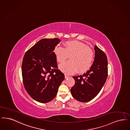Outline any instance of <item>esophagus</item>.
Returning a JSON list of instances; mask_svg holds the SVG:
<instances>
[{
    "mask_svg": "<svg viewBox=\"0 0 130 130\" xmlns=\"http://www.w3.org/2000/svg\"><path fill=\"white\" fill-rule=\"evenodd\" d=\"M69 76L68 75H66V74H65V78H66V79L69 78Z\"/></svg>",
    "mask_w": 130,
    "mask_h": 130,
    "instance_id": "esophagus-1",
    "label": "esophagus"
}]
</instances>
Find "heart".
<instances>
[{
  "instance_id": "b5f03b06",
  "label": "heart",
  "mask_w": 130,
  "mask_h": 130,
  "mask_svg": "<svg viewBox=\"0 0 130 130\" xmlns=\"http://www.w3.org/2000/svg\"><path fill=\"white\" fill-rule=\"evenodd\" d=\"M54 53L57 62H64L69 56L70 60L59 66V69L67 74L86 72L90 67L93 59V52L87 45L78 41H68L64 48L57 47Z\"/></svg>"
}]
</instances>
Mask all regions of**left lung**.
Returning <instances> with one entry per match:
<instances>
[{
  "label": "left lung",
  "mask_w": 130,
  "mask_h": 130,
  "mask_svg": "<svg viewBox=\"0 0 130 130\" xmlns=\"http://www.w3.org/2000/svg\"><path fill=\"white\" fill-rule=\"evenodd\" d=\"M95 59L89 70L83 75L73 76L75 83L71 89L74 99L88 102L94 98L104 86L108 76V61L103 51L95 45Z\"/></svg>",
  "instance_id": "obj_1"
}]
</instances>
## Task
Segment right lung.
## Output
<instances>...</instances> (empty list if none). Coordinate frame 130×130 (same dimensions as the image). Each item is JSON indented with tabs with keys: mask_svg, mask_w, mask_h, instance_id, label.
Instances as JSON below:
<instances>
[{
	"mask_svg": "<svg viewBox=\"0 0 130 130\" xmlns=\"http://www.w3.org/2000/svg\"><path fill=\"white\" fill-rule=\"evenodd\" d=\"M58 38L41 40L25 53L22 64L24 86L32 98L46 103L55 98L65 76L57 69L54 50Z\"/></svg>",
	"mask_w": 130,
	"mask_h": 130,
	"instance_id": "right-lung-1",
	"label": "right lung"
}]
</instances>
